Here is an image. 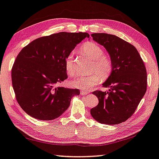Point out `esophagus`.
I'll list each match as a JSON object with an SVG mask.
<instances>
[{
    "label": "esophagus",
    "instance_id": "34e87169",
    "mask_svg": "<svg viewBox=\"0 0 159 159\" xmlns=\"http://www.w3.org/2000/svg\"><path fill=\"white\" fill-rule=\"evenodd\" d=\"M89 93V92H88V91H81V92H80V94H81L82 96H85V95L88 94Z\"/></svg>",
    "mask_w": 159,
    "mask_h": 159
}]
</instances>
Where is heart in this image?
Returning a JSON list of instances; mask_svg holds the SVG:
<instances>
[{
  "label": "heart",
  "instance_id": "b5f03b06",
  "mask_svg": "<svg viewBox=\"0 0 159 159\" xmlns=\"http://www.w3.org/2000/svg\"><path fill=\"white\" fill-rule=\"evenodd\" d=\"M81 51L92 60L90 67L92 74L89 76H80L70 81L71 86L82 90H89L102 80H107L113 71V63L110 58L104 57V51L97 43L87 42L82 45ZM65 70L71 76L75 74L76 70L74 63V53H70L65 58Z\"/></svg>",
  "mask_w": 159,
  "mask_h": 159
}]
</instances>
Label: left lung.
Instances as JSON below:
<instances>
[{
  "label": "left lung",
  "instance_id": "left-lung-1",
  "mask_svg": "<svg viewBox=\"0 0 159 159\" xmlns=\"http://www.w3.org/2000/svg\"><path fill=\"white\" fill-rule=\"evenodd\" d=\"M93 40L102 45L110 56L113 71L102 87L108 92L94 91L98 104L90 110L100 123L116 125L134 113L147 90V71L143 61L134 45L112 34L95 33Z\"/></svg>",
  "mask_w": 159,
  "mask_h": 159
}]
</instances>
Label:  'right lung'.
<instances>
[{
	"instance_id": "1",
	"label": "right lung",
	"mask_w": 159,
	"mask_h": 159,
	"mask_svg": "<svg viewBox=\"0 0 159 159\" xmlns=\"http://www.w3.org/2000/svg\"><path fill=\"white\" fill-rule=\"evenodd\" d=\"M87 32H59L33 40L21 49L11 69L12 86L21 108L34 119L50 120L63 114L78 89L57 87L67 79L65 58Z\"/></svg>"
}]
</instances>
